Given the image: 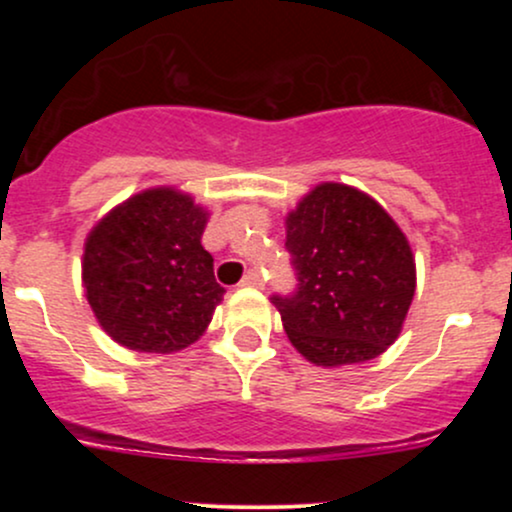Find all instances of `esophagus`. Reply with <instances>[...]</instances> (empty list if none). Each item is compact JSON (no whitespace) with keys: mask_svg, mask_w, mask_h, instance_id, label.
Listing matches in <instances>:
<instances>
[{"mask_svg":"<svg viewBox=\"0 0 512 512\" xmlns=\"http://www.w3.org/2000/svg\"><path fill=\"white\" fill-rule=\"evenodd\" d=\"M240 284H243V286H257V289H260V286H264V279H262V274L257 272V269H250V272L243 276V281H240Z\"/></svg>","mask_w":512,"mask_h":512,"instance_id":"34e87169","label":"esophagus"}]
</instances>
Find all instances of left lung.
Here are the masks:
<instances>
[{
	"label": "left lung",
	"instance_id": "left-lung-1",
	"mask_svg": "<svg viewBox=\"0 0 512 512\" xmlns=\"http://www.w3.org/2000/svg\"><path fill=\"white\" fill-rule=\"evenodd\" d=\"M296 289L274 293L291 344L317 366L380 356L414 298L409 243L375 199L325 182L286 219Z\"/></svg>",
	"mask_w": 512,
	"mask_h": 512
}]
</instances>
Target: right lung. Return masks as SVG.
Listing matches in <instances>:
<instances>
[{
	"instance_id": "1",
	"label": "right lung",
	"mask_w": 512,
	"mask_h": 512,
	"mask_svg": "<svg viewBox=\"0 0 512 512\" xmlns=\"http://www.w3.org/2000/svg\"><path fill=\"white\" fill-rule=\"evenodd\" d=\"M207 211L158 187L110 211L86 240V298L103 330L137 351L185 349L223 298L202 248Z\"/></svg>"
}]
</instances>
